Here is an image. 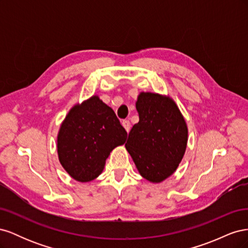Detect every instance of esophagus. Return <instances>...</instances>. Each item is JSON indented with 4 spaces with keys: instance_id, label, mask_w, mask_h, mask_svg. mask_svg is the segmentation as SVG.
I'll return each mask as SVG.
<instances>
[{
    "instance_id": "obj_1",
    "label": "esophagus",
    "mask_w": 248,
    "mask_h": 248,
    "mask_svg": "<svg viewBox=\"0 0 248 248\" xmlns=\"http://www.w3.org/2000/svg\"><path fill=\"white\" fill-rule=\"evenodd\" d=\"M122 125H123V127H124L125 130H126L127 132H129V131H130L131 124H130V122L128 121V120H124V121L122 122Z\"/></svg>"
}]
</instances>
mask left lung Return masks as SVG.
<instances>
[{"label":"left lung","instance_id":"left-lung-1","mask_svg":"<svg viewBox=\"0 0 248 248\" xmlns=\"http://www.w3.org/2000/svg\"><path fill=\"white\" fill-rule=\"evenodd\" d=\"M136 108L140 121L131 128L125 147L140 175L160 183L174 174L183 158L187 124L170 96L140 92Z\"/></svg>","mask_w":248,"mask_h":248}]
</instances>
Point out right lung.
Segmentation results:
<instances>
[{
	"instance_id": "add662e5",
	"label": "right lung",
	"mask_w": 248,
	"mask_h": 248,
	"mask_svg": "<svg viewBox=\"0 0 248 248\" xmlns=\"http://www.w3.org/2000/svg\"><path fill=\"white\" fill-rule=\"evenodd\" d=\"M126 139L127 132L115 111L93 95L73 106L60 126V163L77 181H92L102 172L109 153Z\"/></svg>"
}]
</instances>
